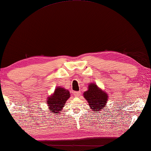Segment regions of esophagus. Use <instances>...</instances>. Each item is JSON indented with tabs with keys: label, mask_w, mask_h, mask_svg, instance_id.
Wrapping results in <instances>:
<instances>
[{
	"label": "esophagus",
	"mask_w": 151,
	"mask_h": 151,
	"mask_svg": "<svg viewBox=\"0 0 151 151\" xmlns=\"http://www.w3.org/2000/svg\"><path fill=\"white\" fill-rule=\"evenodd\" d=\"M73 94H74L75 96L78 97V96H80V94H81V93H80V91H75L74 93H73Z\"/></svg>",
	"instance_id": "obj_1"
}]
</instances>
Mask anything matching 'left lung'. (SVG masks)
<instances>
[{
	"label": "left lung",
	"instance_id": "obj_1",
	"mask_svg": "<svg viewBox=\"0 0 151 151\" xmlns=\"http://www.w3.org/2000/svg\"><path fill=\"white\" fill-rule=\"evenodd\" d=\"M83 94V97L88 102L90 109L93 111L100 112L107 106V93L98 87L95 83H89L88 89Z\"/></svg>",
	"mask_w": 151,
	"mask_h": 151
}]
</instances>
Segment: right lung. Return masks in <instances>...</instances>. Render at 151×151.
<instances>
[{"label": "right lung", "instance_id": "add662e5", "mask_svg": "<svg viewBox=\"0 0 151 151\" xmlns=\"http://www.w3.org/2000/svg\"><path fill=\"white\" fill-rule=\"evenodd\" d=\"M70 95L71 94L68 89L62 87H57L55 89L54 93L47 99L46 104H47L49 111L53 114L61 113L66 101L69 99Z\"/></svg>", "mask_w": 151, "mask_h": 151}]
</instances>
